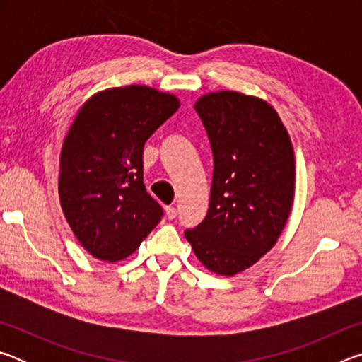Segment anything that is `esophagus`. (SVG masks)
Masks as SVG:
<instances>
[{"label": "esophagus", "mask_w": 362, "mask_h": 362, "mask_svg": "<svg viewBox=\"0 0 362 362\" xmlns=\"http://www.w3.org/2000/svg\"><path fill=\"white\" fill-rule=\"evenodd\" d=\"M166 216H168L169 220H173V218L177 217V209H175L174 206H168L166 207Z\"/></svg>", "instance_id": "obj_1"}]
</instances>
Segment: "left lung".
Instances as JSON below:
<instances>
[{"mask_svg": "<svg viewBox=\"0 0 362 362\" xmlns=\"http://www.w3.org/2000/svg\"><path fill=\"white\" fill-rule=\"evenodd\" d=\"M194 110L214 173L209 211L185 238L207 269L233 276L265 255L284 228L296 188L292 144L274 108L257 97L220 90Z\"/></svg>", "mask_w": 362, "mask_h": 362, "instance_id": "1", "label": "left lung"}]
</instances>
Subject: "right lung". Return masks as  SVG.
<instances>
[{
	"label": "right lung",
	"mask_w": 362,
	"mask_h": 362,
	"mask_svg": "<svg viewBox=\"0 0 362 362\" xmlns=\"http://www.w3.org/2000/svg\"><path fill=\"white\" fill-rule=\"evenodd\" d=\"M146 86L95 94L79 110L60 153L59 196L83 247L103 262L136 250L163 217L144 183V145L179 108Z\"/></svg>",
	"instance_id": "right-lung-1"
}]
</instances>
